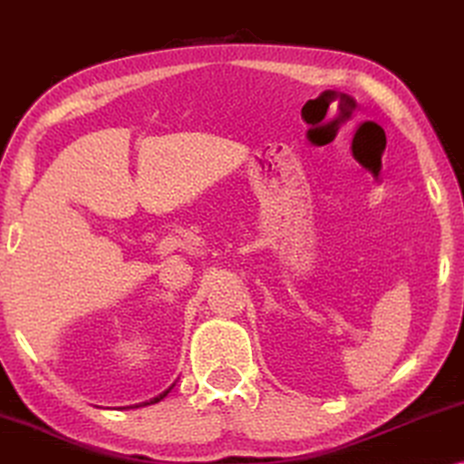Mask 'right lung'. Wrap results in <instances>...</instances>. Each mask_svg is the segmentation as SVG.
<instances>
[{"mask_svg":"<svg viewBox=\"0 0 464 464\" xmlns=\"http://www.w3.org/2000/svg\"><path fill=\"white\" fill-rule=\"evenodd\" d=\"M170 389H173V386H170ZM170 389H167V391H164V392H160V395H158V397H154V399H151V401H145V405H150V403H158V401H160V399H164V397H167L169 395V391Z\"/></svg>","mask_w":464,"mask_h":464,"instance_id":"add662e5","label":"right lung"}]
</instances>
